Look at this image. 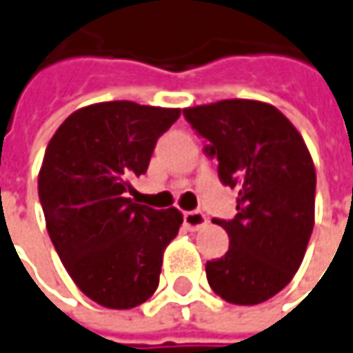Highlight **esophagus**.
Segmentation results:
<instances>
[{"instance_id":"obj_1","label":"esophagus","mask_w":353,"mask_h":353,"mask_svg":"<svg viewBox=\"0 0 353 353\" xmlns=\"http://www.w3.org/2000/svg\"><path fill=\"white\" fill-rule=\"evenodd\" d=\"M183 224H185L187 230L195 232V230L207 224V216L203 210H189V212H183Z\"/></svg>"}]
</instances>
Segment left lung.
I'll return each mask as SVG.
<instances>
[{
    "label": "left lung",
    "instance_id": "8db88e82",
    "mask_svg": "<svg viewBox=\"0 0 353 353\" xmlns=\"http://www.w3.org/2000/svg\"><path fill=\"white\" fill-rule=\"evenodd\" d=\"M183 116L218 160L220 181L239 191L236 216L214 220L230 249L207 261L208 284L230 303H263L294 278L313 232L317 176L307 146L265 102L222 100Z\"/></svg>",
    "mask_w": 353,
    "mask_h": 353
}]
</instances>
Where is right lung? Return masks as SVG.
<instances>
[{"label":"right lung","instance_id":"right-lung-1","mask_svg":"<svg viewBox=\"0 0 353 353\" xmlns=\"http://www.w3.org/2000/svg\"><path fill=\"white\" fill-rule=\"evenodd\" d=\"M177 117L179 110L127 100L92 104L67 117L46 148L38 196L48 234L79 290L104 307H137L154 294L183 222L177 208L127 196Z\"/></svg>","mask_w":353,"mask_h":353}]
</instances>
